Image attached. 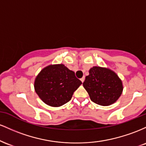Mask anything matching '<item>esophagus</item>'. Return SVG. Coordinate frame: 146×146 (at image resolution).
I'll use <instances>...</instances> for the list:
<instances>
[{
  "mask_svg": "<svg viewBox=\"0 0 146 146\" xmlns=\"http://www.w3.org/2000/svg\"><path fill=\"white\" fill-rule=\"evenodd\" d=\"M84 80H85V76L82 77V78L80 79V80H81V81H82V82H84Z\"/></svg>",
  "mask_w": 146,
  "mask_h": 146,
  "instance_id": "1",
  "label": "esophagus"
}]
</instances>
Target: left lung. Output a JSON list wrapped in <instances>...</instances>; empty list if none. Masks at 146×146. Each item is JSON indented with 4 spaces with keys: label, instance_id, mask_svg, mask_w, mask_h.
Returning <instances> with one entry per match:
<instances>
[{
    "label": "left lung",
    "instance_id": "left-lung-1",
    "mask_svg": "<svg viewBox=\"0 0 146 146\" xmlns=\"http://www.w3.org/2000/svg\"><path fill=\"white\" fill-rule=\"evenodd\" d=\"M83 86L92 102L104 106L115 103L123 90L122 82L116 73L100 66L90 68Z\"/></svg>",
    "mask_w": 146,
    "mask_h": 146
}]
</instances>
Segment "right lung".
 <instances>
[{"instance_id": "add662e5", "label": "right lung", "mask_w": 146, "mask_h": 146, "mask_svg": "<svg viewBox=\"0 0 146 146\" xmlns=\"http://www.w3.org/2000/svg\"><path fill=\"white\" fill-rule=\"evenodd\" d=\"M81 84L74 72L64 64H56L42 70L35 80L34 88L45 104L58 107L69 102Z\"/></svg>"}]
</instances>
